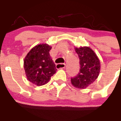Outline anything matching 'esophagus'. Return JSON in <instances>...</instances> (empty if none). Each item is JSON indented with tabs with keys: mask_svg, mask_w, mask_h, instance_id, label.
I'll return each mask as SVG.
<instances>
[{
	"mask_svg": "<svg viewBox=\"0 0 121 121\" xmlns=\"http://www.w3.org/2000/svg\"><path fill=\"white\" fill-rule=\"evenodd\" d=\"M65 67V64H58L56 65V68L59 70V69H62Z\"/></svg>",
	"mask_w": 121,
	"mask_h": 121,
	"instance_id": "34e87169",
	"label": "esophagus"
}]
</instances>
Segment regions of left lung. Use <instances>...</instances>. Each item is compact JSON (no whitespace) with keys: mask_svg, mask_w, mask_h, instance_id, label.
I'll return each mask as SVG.
<instances>
[{"mask_svg":"<svg viewBox=\"0 0 121 121\" xmlns=\"http://www.w3.org/2000/svg\"><path fill=\"white\" fill-rule=\"evenodd\" d=\"M81 65L77 76L71 78V84L75 88L85 89L98 78L100 71V60L95 51L88 47H75Z\"/></svg>","mask_w":121,"mask_h":121,"instance_id":"8db88e82","label":"left lung"}]
</instances>
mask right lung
<instances>
[{"label":"right lung","mask_w":121,"mask_h":121,"mask_svg":"<svg viewBox=\"0 0 121 121\" xmlns=\"http://www.w3.org/2000/svg\"><path fill=\"white\" fill-rule=\"evenodd\" d=\"M51 47L47 43L37 44L29 51L23 60L26 78L37 86L47 84L56 73V65L50 57Z\"/></svg>","instance_id":"1"}]
</instances>
